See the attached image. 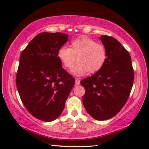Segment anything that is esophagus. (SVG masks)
Instances as JSON below:
<instances>
[{"label": "esophagus", "instance_id": "1", "mask_svg": "<svg viewBox=\"0 0 149 149\" xmlns=\"http://www.w3.org/2000/svg\"><path fill=\"white\" fill-rule=\"evenodd\" d=\"M80 83H81V81L79 79H75V84L79 85Z\"/></svg>", "mask_w": 149, "mask_h": 149}]
</instances>
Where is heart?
<instances>
[{
    "label": "heart",
    "mask_w": 149,
    "mask_h": 149,
    "mask_svg": "<svg viewBox=\"0 0 149 149\" xmlns=\"http://www.w3.org/2000/svg\"><path fill=\"white\" fill-rule=\"evenodd\" d=\"M58 57L67 69L72 68L77 61L78 64L72 72L75 76H82L88 72L94 74L100 71L106 64L107 56L102 44L83 36L73 40L70 48L60 47Z\"/></svg>",
    "instance_id": "obj_1"
}]
</instances>
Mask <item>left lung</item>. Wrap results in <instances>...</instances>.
I'll return each mask as SVG.
<instances>
[{
    "label": "left lung",
    "instance_id": "obj_1",
    "mask_svg": "<svg viewBox=\"0 0 149 149\" xmlns=\"http://www.w3.org/2000/svg\"><path fill=\"white\" fill-rule=\"evenodd\" d=\"M107 52V61L100 71L85 78L84 108L97 120L115 116L125 105L134 81L131 56L118 40L108 36L100 37Z\"/></svg>",
    "mask_w": 149,
    "mask_h": 149
}]
</instances>
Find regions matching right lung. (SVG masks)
<instances>
[{
  "instance_id": "add662e5",
  "label": "right lung",
  "mask_w": 149,
  "mask_h": 149,
  "mask_svg": "<svg viewBox=\"0 0 149 149\" xmlns=\"http://www.w3.org/2000/svg\"><path fill=\"white\" fill-rule=\"evenodd\" d=\"M68 40L61 33H40L20 54L16 77L19 95L29 113L44 122L61 115L75 84L58 57Z\"/></svg>"
}]
</instances>
